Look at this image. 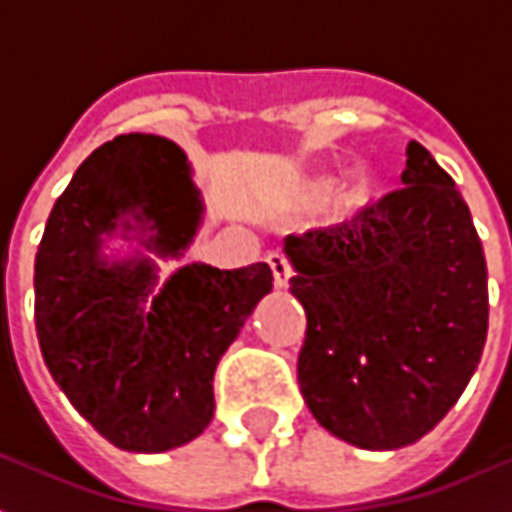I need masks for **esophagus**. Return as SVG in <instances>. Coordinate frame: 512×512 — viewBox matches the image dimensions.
<instances>
[{"mask_svg": "<svg viewBox=\"0 0 512 512\" xmlns=\"http://www.w3.org/2000/svg\"><path fill=\"white\" fill-rule=\"evenodd\" d=\"M266 260L268 266H271V271H274V285H277V288H288V279L293 277V268H290L288 257L282 255V252H271Z\"/></svg>", "mask_w": 512, "mask_h": 512, "instance_id": "1", "label": "esophagus"}]
</instances>
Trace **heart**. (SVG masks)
Listing matches in <instances>:
<instances>
[{"instance_id":"1","label":"heart","mask_w":512,"mask_h":512,"mask_svg":"<svg viewBox=\"0 0 512 512\" xmlns=\"http://www.w3.org/2000/svg\"><path fill=\"white\" fill-rule=\"evenodd\" d=\"M332 183L334 178H329V175H315V178L307 180V194H310L312 200H323L332 191ZM373 191H376V183L370 178V172L365 167H356L345 178L343 189H340V200H343L345 208H359V205H365L373 197Z\"/></svg>"}]
</instances>
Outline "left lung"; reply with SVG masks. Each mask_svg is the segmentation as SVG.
I'll list each match as a JSON object with an SVG mask.
<instances>
[{"instance_id":"left-lung-1","label":"left lung","mask_w":512,"mask_h":512,"mask_svg":"<svg viewBox=\"0 0 512 512\" xmlns=\"http://www.w3.org/2000/svg\"><path fill=\"white\" fill-rule=\"evenodd\" d=\"M403 189L351 222L285 238L307 312L299 386L312 417L362 450L439 425L488 334V268L469 205L419 142Z\"/></svg>"}]
</instances>
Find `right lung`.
<instances>
[{
	"label": "right lung",
	"instance_id": "right-lung-1",
	"mask_svg": "<svg viewBox=\"0 0 512 512\" xmlns=\"http://www.w3.org/2000/svg\"><path fill=\"white\" fill-rule=\"evenodd\" d=\"M202 219L186 153L153 134H123L76 169L35 255V329L43 362L73 408L128 452H164L213 419V373L257 301L268 263H189L153 301L156 263L109 260L123 230L158 257H180Z\"/></svg>",
	"mask_w": 512,
	"mask_h": 512
}]
</instances>
